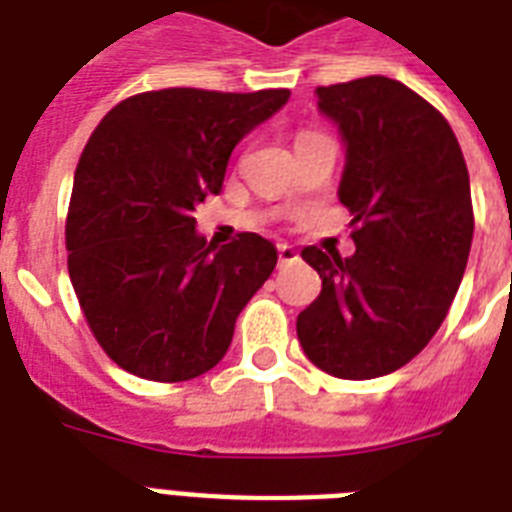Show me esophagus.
<instances>
[{
    "label": "esophagus",
    "mask_w": 512,
    "mask_h": 512,
    "mask_svg": "<svg viewBox=\"0 0 512 512\" xmlns=\"http://www.w3.org/2000/svg\"><path fill=\"white\" fill-rule=\"evenodd\" d=\"M295 260H297L295 247H289V244H279V263L287 265V263H295Z\"/></svg>",
    "instance_id": "34e87169"
}]
</instances>
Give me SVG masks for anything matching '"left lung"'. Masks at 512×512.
Masks as SVG:
<instances>
[{
    "instance_id": "1",
    "label": "left lung",
    "mask_w": 512,
    "mask_h": 512,
    "mask_svg": "<svg viewBox=\"0 0 512 512\" xmlns=\"http://www.w3.org/2000/svg\"><path fill=\"white\" fill-rule=\"evenodd\" d=\"M316 92L348 146L340 201L356 252H300L321 295L297 316V337L327 374L372 380L428 345L460 289L473 241L468 164L444 114L396 79Z\"/></svg>"
}]
</instances>
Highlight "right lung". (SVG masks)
<instances>
[{
  "instance_id": "1",
  "label": "right lung",
  "mask_w": 512,
  "mask_h": 512,
  "mask_svg": "<svg viewBox=\"0 0 512 512\" xmlns=\"http://www.w3.org/2000/svg\"><path fill=\"white\" fill-rule=\"evenodd\" d=\"M287 100L289 90L140 92L87 140L66 215L68 276L98 345L130 374L209 372L276 268L257 233L207 244L193 209L220 193L236 143Z\"/></svg>"
}]
</instances>
